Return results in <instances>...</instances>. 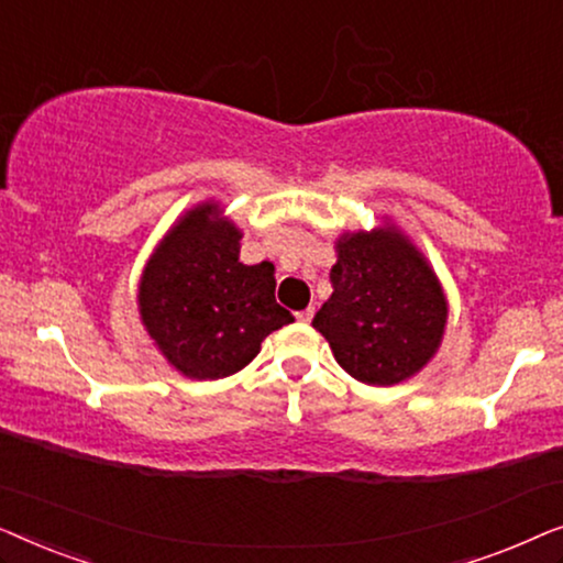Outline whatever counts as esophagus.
<instances>
[{"instance_id": "esophagus-1", "label": "esophagus", "mask_w": 563, "mask_h": 563, "mask_svg": "<svg viewBox=\"0 0 563 563\" xmlns=\"http://www.w3.org/2000/svg\"><path fill=\"white\" fill-rule=\"evenodd\" d=\"M312 318H314V307H307V310L297 312V320H299V322H310Z\"/></svg>"}]
</instances>
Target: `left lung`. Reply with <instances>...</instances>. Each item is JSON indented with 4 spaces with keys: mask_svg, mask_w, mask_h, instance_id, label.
Wrapping results in <instances>:
<instances>
[{
    "mask_svg": "<svg viewBox=\"0 0 563 563\" xmlns=\"http://www.w3.org/2000/svg\"><path fill=\"white\" fill-rule=\"evenodd\" d=\"M335 253L333 295L312 328L353 379L372 387L407 382L443 341L449 302L441 282L395 225L343 233Z\"/></svg>",
    "mask_w": 563,
    "mask_h": 563,
    "instance_id": "8db88e82",
    "label": "left lung"
}]
</instances>
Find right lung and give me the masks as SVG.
<instances>
[{
    "label": "right lung",
    "mask_w": 563,
    "mask_h": 563,
    "mask_svg": "<svg viewBox=\"0 0 563 563\" xmlns=\"http://www.w3.org/2000/svg\"><path fill=\"white\" fill-rule=\"evenodd\" d=\"M241 238L218 202L184 212L153 251L137 310L153 343L189 379H222L249 366L291 312L276 305L274 264H241Z\"/></svg>",
    "instance_id": "add662e5"
}]
</instances>
